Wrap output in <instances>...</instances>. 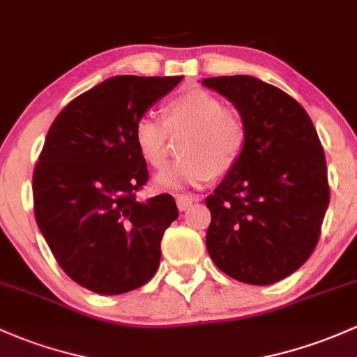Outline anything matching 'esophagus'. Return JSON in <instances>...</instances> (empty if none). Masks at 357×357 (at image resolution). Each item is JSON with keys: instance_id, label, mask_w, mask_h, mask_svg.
Returning a JSON list of instances; mask_svg holds the SVG:
<instances>
[{"instance_id": "obj_1", "label": "esophagus", "mask_w": 357, "mask_h": 357, "mask_svg": "<svg viewBox=\"0 0 357 357\" xmlns=\"http://www.w3.org/2000/svg\"><path fill=\"white\" fill-rule=\"evenodd\" d=\"M201 197H192V195H187V194H178L177 197H175V201H177V206L180 211H185L189 209L190 206H192V202L199 201Z\"/></svg>"}]
</instances>
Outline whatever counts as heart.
Segmentation results:
<instances>
[{"mask_svg": "<svg viewBox=\"0 0 357 357\" xmlns=\"http://www.w3.org/2000/svg\"><path fill=\"white\" fill-rule=\"evenodd\" d=\"M189 131L182 144L183 160L153 180L162 192L204 187L216 175L238 165L248 143V128L240 112L225 109L223 102L204 90H190L172 98L163 109V121L153 116L137 119L134 144L143 162L155 170L168 158V132Z\"/></svg>", "mask_w": 357, "mask_h": 357, "instance_id": "heart-1", "label": "heart"}]
</instances>
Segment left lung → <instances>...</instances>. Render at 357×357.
<instances>
[{
	"label": "left lung",
	"instance_id": "1",
	"mask_svg": "<svg viewBox=\"0 0 357 357\" xmlns=\"http://www.w3.org/2000/svg\"><path fill=\"white\" fill-rule=\"evenodd\" d=\"M238 109L248 128L243 156L206 197V247L225 274L267 286L315 250L331 201L327 162L306 110L254 76L202 79Z\"/></svg>",
	"mask_w": 357,
	"mask_h": 357
}]
</instances>
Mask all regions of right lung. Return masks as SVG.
Returning <instances> with one entry per match:
<instances>
[{"label": "right lung", "instance_id": "add662e5", "mask_svg": "<svg viewBox=\"0 0 357 357\" xmlns=\"http://www.w3.org/2000/svg\"><path fill=\"white\" fill-rule=\"evenodd\" d=\"M183 76L105 79L54 119L33 168V214L61 269L98 294L146 284L177 220L170 194L141 202L146 163L134 144L137 119Z\"/></svg>", "mask_w": 357, "mask_h": 357}]
</instances>
